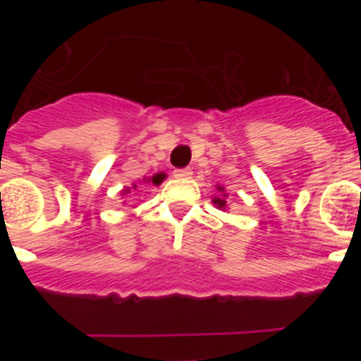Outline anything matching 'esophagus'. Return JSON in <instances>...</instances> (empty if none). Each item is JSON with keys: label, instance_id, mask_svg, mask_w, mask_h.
<instances>
[{"label": "esophagus", "instance_id": "34e87169", "mask_svg": "<svg viewBox=\"0 0 361 361\" xmlns=\"http://www.w3.org/2000/svg\"><path fill=\"white\" fill-rule=\"evenodd\" d=\"M173 177L175 178H190L191 170L190 168H178V170H173Z\"/></svg>", "mask_w": 361, "mask_h": 361}]
</instances>
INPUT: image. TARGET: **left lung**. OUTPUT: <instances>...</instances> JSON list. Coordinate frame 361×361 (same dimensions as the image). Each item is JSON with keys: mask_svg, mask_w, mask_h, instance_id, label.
I'll return each instance as SVG.
<instances>
[{"mask_svg": "<svg viewBox=\"0 0 361 361\" xmlns=\"http://www.w3.org/2000/svg\"><path fill=\"white\" fill-rule=\"evenodd\" d=\"M219 191H222L219 197H213V204H215L216 208L219 209H226L228 208V204H226V197H228V193H224V190L219 186Z\"/></svg>", "mask_w": 361, "mask_h": 361, "instance_id": "obj_1", "label": "left lung"}]
</instances>
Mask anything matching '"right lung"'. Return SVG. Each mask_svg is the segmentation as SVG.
Here are the masks:
<instances>
[{"instance_id": "1", "label": "right lung", "mask_w": 361, "mask_h": 361, "mask_svg": "<svg viewBox=\"0 0 361 361\" xmlns=\"http://www.w3.org/2000/svg\"><path fill=\"white\" fill-rule=\"evenodd\" d=\"M164 177H166L164 173H157V175H153L152 178H148V180H152V183L155 184V186H159V184L162 183V178H164ZM135 188H137V184H133V190H135ZM128 191L130 190H124V193H128Z\"/></svg>"}]
</instances>
